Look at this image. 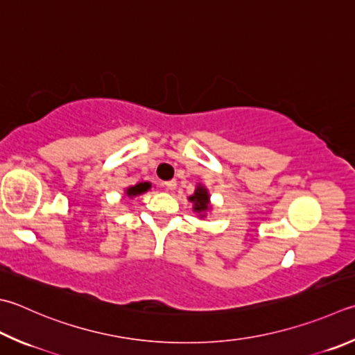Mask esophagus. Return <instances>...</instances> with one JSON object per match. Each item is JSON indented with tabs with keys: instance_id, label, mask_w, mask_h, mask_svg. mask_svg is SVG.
Returning <instances> with one entry per match:
<instances>
[{
	"instance_id": "obj_1",
	"label": "esophagus",
	"mask_w": 355,
	"mask_h": 355,
	"mask_svg": "<svg viewBox=\"0 0 355 355\" xmlns=\"http://www.w3.org/2000/svg\"><path fill=\"white\" fill-rule=\"evenodd\" d=\"M176 180H168V182H165L166 190H175L176 189Z\"/></svg>"
}]
</instances>
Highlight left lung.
Wrapping results in <instances>:
<instances>
[{"label":"left lung","instance_id":"1","mask_svg":"<svg viewBox=\"0 0 355 355\" xmlns=\"http://www.w3.org/2000/svg\"><path fill=\"white\" fill-rule=\"evenodd\" d=\"M189 200L193 204V211L198 213L199 218H205L207 213H210L213 210L209 189L202 184L196 185L195 193L189 196Z\"/></svg>","mask_w":355,"mask_h":355}]
</instances>
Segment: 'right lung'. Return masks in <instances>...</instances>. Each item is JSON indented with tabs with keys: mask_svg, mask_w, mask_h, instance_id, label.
<instances>
[{
	"mask_svg": "<svg viewBox=\"0 0 355 355\" xmlns=\"http://www.w3.org/2000/svg\"><path fill=\"white\" fill-rule=\"evenodd\" d=\"M150 189H151V182H146V180L145 182H139L136 185H130L123 190V198L132 199L139 195H144V193H146Z\"/></svg>",
	"mask_w": 355,
	"mask_h": 355,
	"instance_id": "obj_1",
	"label": "right lung"
}]
</instances>
